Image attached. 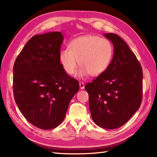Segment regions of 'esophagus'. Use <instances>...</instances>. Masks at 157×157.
I'll return each mask as SVG.
<instances>
[{"mask_svg": "<svg viewBox=\"0 0 157 157\" xmlns=\"http://www.w3.org/2000/svg\"><path fill=\"white\" fill-rule=\"evenodd\" d=\"M79 88H80L82 90L84 89V83L82 82H79Z\"/></svg>", "mask_w": 157, "mask_h": 157, "instance_id": "34e87169", "label": "esophagus"}]
</instances>
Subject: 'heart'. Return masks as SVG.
<instances>
[{
  "label": "heart",
  "mask_w": 157,
  "mask_h": 157,
  "mask_svg": "<svg viewBox=\"0 0 157 157\" xmlns=\"http://www.w3.org/2000/svg\"><path fill=\"white\" fill-rule=\"evenodd\" d=\"M68 48L59 52V59L68 75L75 73L78 65L82 66L78 76L84 78L102 75L109 68L113 55V48L107 39L86 35L73 39Z\"/></svg>",
  "instance_id": "1"
}]
</instances>
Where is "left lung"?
Instances as JSON below:
<instances>
[{
	"mask_svg": "<svg viewBox=\"0 0 157 157\" xmlns=\"http://www.w3.org/2000/svg\"><path fill=\"white\" fill-rule=\"evenodd\" d=\"M113 45V56L102 75L85 86L94 123L105 129L123 126L139 109L143 95V71L136 55L123 39L105 34Z\"/></svg>",
	"mask_w": 157,
	"mask_h": 157,
	"instance_id": "8db88e82",
	"label": "left lung"
}]
</instances>
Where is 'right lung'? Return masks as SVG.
<instances>
[{
    "label": "right lung",
    "mask_w": 157,
    "mask_h": 157,
    "mask_svg": "<svg viewBox=\"0 0 157 157\" xmlns=\"http://www.w3.org/2000/svg\"><path fill=\"white\" fill-rule=\"evenodd\" d=\"M63 36L60 32L37 34L18 55L13 68V91L18 109L41 129L62 123L79 82L68 75L59 62Z\"/></svg>",
    "instance_id": "right-lung-1"
}]
</instances>
